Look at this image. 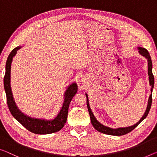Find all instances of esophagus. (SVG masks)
Segmentation results:
<instances>
[{
	"mask_svg": "<svg viewBox=\"0 0 157 157\" xmlns=\"http://www.w3.org/2000/svg\"><path fill=\"white\" fill-rule=\"evenodd\" d=\"M81 78V81H83V79H84V77L83 76H82V77H80Z\"/></svg>",
	"mask_w": 157,
	"mask_h": 157,
	"instance_id": "34e87169",
	"label": "esophagus"
}]
</instances>
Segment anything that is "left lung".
I'll list each match as a JSON object with an SVG mask.
<instances>
[{
  "instance_id": "8db88e82",
  "label": "left lung",
  "mask_w": 157,
  "mask_h": 157,
  "mask_svg": "<svg viewBox=\"0 0 157 157\" xmlns=\"http://www.w3.org/2000/svg\"><path fill=\"white\" fill-rule=\"evenodd\" d=\"M138 49V52L141 56H144V58H147V62H148V75H149V85L151 86V93H152L153 88H154V75L152 73V62H151V59L150 57V55L148 52V51L147 50L146 48H142V47H137ZM85 95L86 97V106H87V109L89 111V113H90V119H91V123H92V125L94 128H95L96 130L99 132L104 133V134L106 135H115V136H121V135H124L127 133L131 132V131L133 130L135 128L137 127L139 124L142 122V121L144 120V118H146L148 115L149 110L151 109V102H152V94H151L150 96H149V99H148V103H147V106L146 109V111L144 112V115L140 118V120L135 125L128 126V127H125V128H111L109 127H107L106 125H104L101 123H99V121L97 120V118H95L94 115L92 110L90 106V104H89V99H88V95L87 94L85 93Z\"/></svg>"
}]
</instances>
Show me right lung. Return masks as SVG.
<instances>
[{
    "instance_id": "obj_1",
    "label": "right lung",
    "mask_w": 157,
    "mask_h": 157,
    "mask_svg": "<svg viewBox=\"0 0 157 157\" xmlns=\"http://www.w3.org/2000/svg\"><path fill=\"white\" fill-rule=\"evenodd\" d=\"M20 48L21 46H17L14 48L9 54L6 61V74L3 81L5 92L7 97V104L9 110L14 118L30 132L39 135L51 134L58 132L64 127L66 123L69 105L71 104L72 99L78 92V85L75 82H73L67 86L64 94V101L63 103V106L59 113L53 119L46 120V119L34 118L22 113L16 104L10 85L11 63L14 56L16 55L17 51Z\"/></svg>"
}]
</instances>
